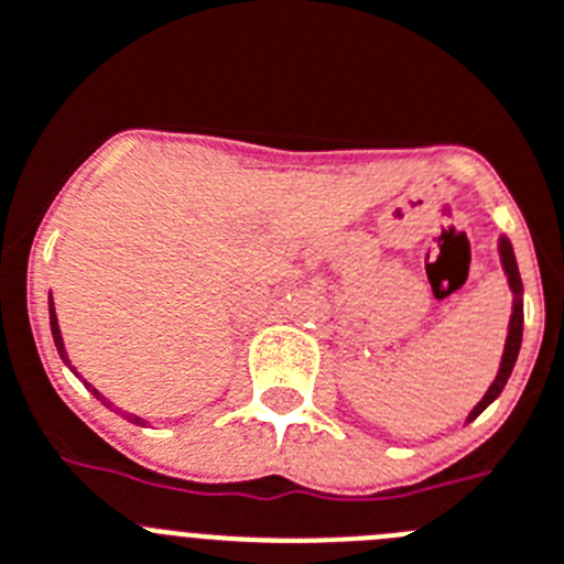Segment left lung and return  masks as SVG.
<instances>
[{"label":"left lung","mask_w":564,"mask_h":564,"mask_svg":"<svg viewBox=\"0 0 564 564\" xmlns=\"http://www.w3.org/2000/svg\"><path fill=\"white\" fill-rule=\"evenodd\" d=\"M498 257H500V268L506 273V282H509V291H511V316H509V329H506V344H503V355H500V366H498V375H495L492 386L487 389V394L478 400V405L467 413V422L475 420V416H481L489 405L500 397L503 391L506 380L511 377V369L518 364V355H520V344H523V279H520V268H518V257H514V248H511L509 237L500 235L498 237Z\"/></svg>","instance_id":"left-lung-1"}]
</instances>
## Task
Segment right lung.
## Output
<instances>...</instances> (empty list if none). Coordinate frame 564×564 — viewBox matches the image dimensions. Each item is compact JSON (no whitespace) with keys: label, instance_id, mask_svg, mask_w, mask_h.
<instances>
[{"label":"right lung","instance_id":"1","mask_svg":"<svg viewBox=\"0 0 564 564\" xmlns=\"http://www.w3.org/2000/svg\"><path fill=\"white\" fill-rule=\"evenodd\" d=\"M50 329H53V340H55V349H58L61 360H64V364H66V366H69V369H72V371H75V366H72V364H69V355H66V346H64V338H61L58 316H55V304H53V293H50ZM75 375H77V371H75ZM86 386H89V383H86ZM89 389H91V386H89ZM91 394H95V397H97V400H102V402H106V397H102V394H100V391H97V389H91ZM106 405H108V402H106ZM128 420H131V422H137V425H148V422H144V420H139V416H133V413H131V416H128Z\"/></svg>","mask_w":564,"mask_h":564}]
</instances>
